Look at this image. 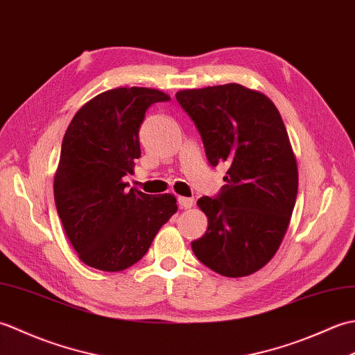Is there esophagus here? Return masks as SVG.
Wrapping results in <instances>:
<instances>
[{
  "label": "esophagus",
  "mask_w": 355,
  "mask_h": 355,
  "mask_svg": "<svg viewBox=\"0 0 355 355\" xmlns=\"http://www.w3.org/2000/svg\"><path fill=\"white\" fill-rule=\"evenodd\" d=\"M178 206L180 209H191L193 206V200L187 197H178Z\"/></svg>",
  "instance_id": "1"
}]
</instances>
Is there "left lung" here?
<instances>
[{
	"label": "left lung",
	"mask_w": 355,
	"mask_h": 355,
	"mask_svg": "<svg viewBox=\"0 0 355 355\" xmlns=\"http://www.w3.org/2000/svg\"><path fill=\"white\" fill-rule=\"evenodd\" d=\"M177 102L201 135L210 166H229L216 197L197 205L209 220L192 252L227 277L273 258L297 197V164L282 117L267 96L239 84L183 89Z\"/></svg>",
	"instance_id": "obj_1"
}]
</instances>
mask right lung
Here are the masks:
<instances>
[{
    "instance_id": "1",
    "label": "right lung",
    "mask_w": 355,
    "mask_h": 355,
    "mask_svg": "<svg viewBox=\"0 0 355 355\" xmlns=\"http://www.w3.org/2000/svg\"><path fill=\"white\" fill-rule=\"evenodd\" d=\"M171 97L154 88H116L87 102L67 128L55 175V205L80 261L122 271L146 254L177 212L171 193L126 191L123 177L140 158L139 130L153 103Z\"/></svg>"
}]
</instances>
